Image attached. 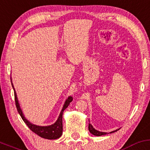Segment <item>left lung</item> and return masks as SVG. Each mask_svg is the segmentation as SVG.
<instances>
[{
    "mask_svg": "<svg viewBox=\"0 0 150 150\" xmlns=\"http://www.w3.org/2000/svg\"><path fill=\"white\" fill-rule=\"evenodd\" d=\"M119 129H120L114 130V131L111 132H109V133L111 134V133L115 132L118 131ZM88 130H89L90 132L92 134L95 135V136H102V135H106V134H108L107 132H99V131H98V130L95 129L92 127V125H91V124H88Z\"/></svg>",
    "mask_w": 150,
    "mask_h": 150,
    "instance_id": "1",
    "label": "left lung"
}]
</instances>
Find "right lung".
I'll return each instance as SVG.
<instances>
[{
	"label": "right lung",
	"instance_id": "right-lung-1",
	"mask_svg": "<svg viewBox=\"0 0 150 150\" xmlns=\"http://www.w3.org/2000/svg\"><path fill=\"white\" fill-rule=\"evenodd\" d=\"M12 82V81H11ZM12 83V86L14 90V96H15V102H16V106L17 110L19 114L21 117L22 120H23V122L26 124L27 126L28 127V128L31 130L32 132H33L34 133H36V134H38V136H40L41 137L44 138V139H56L62 136L63 133V124H62V118H63V113H64V111L68 107V106L70 104V102H71V96H69L68 99H67L64 103L63 108L61 111L60 114H59V117H58L57 120L54 124L53 125H49V126H38V125H33V124L30 123L29 121L25 119V117H24L23 112H22L21 109L20 107V104L18 103V100L16 92L15 91V88L13 87V85Z\"/></svg>",
	"mask_w": 150,
	"mask_h": 150
}]
</instances>
